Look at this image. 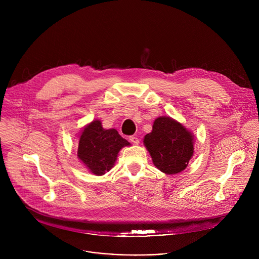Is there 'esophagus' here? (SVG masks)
Instances as JSON below:
<instances>
[{
	"instance_id": "obj_1",
	"label": "esophagus",
	"mask_w": 259,
	"mask_h": 259,
	"mask_svg": "<svg viewBox=\"0 0 259 259\" xmlns=\"http://www.w3.org/2000/svg\"><path fill=\"white\" fill-rule=\"evenodd\" d=\"M129 141H130L132 144H134V145H139V143H140L139 138H138V137H134V135H132V137H129Z\"/></svg>"
}]
</instances>
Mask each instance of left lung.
Listing matches in <instances>:
<instances>
[{"label": "left lung", "instance_id": "left-lung-1", "mask_svg": "<svg viewBox=\"0 0 259 259\" xmlns=\"http://www.w3.org/2000/svg\"><path fill=\"white\" fill-rule=\"evenodd\" d=\"M144 144L154 166L166 174L184 171L194 153V137L181 122L169 116L157 117Z\"/></svg>", "mask_w": 259, "mask_h": 259}]
</instances>
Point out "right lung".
<instances>
[{
  "instance_id": "obj_1",
  "label": "right lung",
  "mask_w": 259,
  "mask_h": 259,
  "mask_svg": "<svg viewBox=\"0 0 259 259\" xmlns=\"http://www.w3.org/2000/svg\"><path fill=\"white\" fill-rule=\"evenodd\" d=\"M130 143L122 139L115 129H104L99 119L88 124L79 135L77 157L95 175L110 170L122 147Z\"/></svg>"
}]
</instances>
